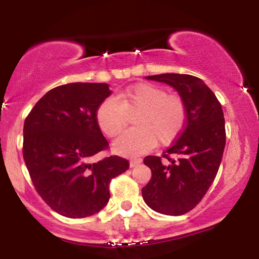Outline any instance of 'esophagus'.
Segmentation results:
<instances>
[{"label":"esophagus","instance_id":"1","mask_svg":"<svg viewBox=\"0 0 259 259\" xmlns=\"http://www.w3.org/2000/svg\"><path fill=\"white\" fill-rule=\"evenodd\" d=\"M141 163V159H132L130 160V168H135Z\"/></svg>","mask_w":259,"mask_h":259}]
</instances>
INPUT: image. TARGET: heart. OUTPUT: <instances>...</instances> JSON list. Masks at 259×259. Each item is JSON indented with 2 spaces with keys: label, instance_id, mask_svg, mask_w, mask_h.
Here are the masks:
<instances>
[{
  "label": "heart",
  "instance_id": "b5f03b06",
  "mask_svg": "<svg viewBox=\"0 0 259 259\" xmlns=\"http://www.w3.org/2000/svg\"><path fill=\"white\" fill-rule=\"evenodd\" d=\"M135 113V127L124 132L113 142V151L120 156H139L152 150L158 141L160 145H169L185 126L184 101L150 82H140L121 92L117 99L102 101L96 111V120L102 133L113 138L125 126L127 115Z\"/></svg>",
  "mask_w": 259,
  "mask_h": 259
}]
</instances>
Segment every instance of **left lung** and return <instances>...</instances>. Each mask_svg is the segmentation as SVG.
Instances as JSON below:
<instances>
[{
	"label": "left lung",
	"instance_id": "1",
	"mask_svg": "<svg viewBox=\"0 0 259 259\" xmlns=\"http://www.w3.org/2000/svg\"><path fill=\"white\" fill-rule=\"evenodd\" d=\"M146 79L178 91L185 103L186 121L173 146L163 152L165 162L157 156L145 157L152 178L142 187V197L162 214H185L200 203L218 173L227 139L224 113L213 91L197 76L167 73Z\"/></svg>",
	"mask_w": 259,
	"mask_h": 259
}]
</instances>
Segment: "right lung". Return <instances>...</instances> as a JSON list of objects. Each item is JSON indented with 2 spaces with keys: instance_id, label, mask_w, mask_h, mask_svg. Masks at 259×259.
I'll return each instance as SVG.
<instances>
[{
  "instance_id": "add662e5",
  "label": "right lung",
  "mask_w": 259,
  "mask_h": 259,
  "mask_svg": "<svg viewBox=\"0 0 259 259\" xmlns=\"http://www.w3.org/2000/svg\"><path fill=\"white\" fill-rule=\"evenodd\" d=\"M112 91L103 82L57 86L24 121L23 157L41 198L58 214L85 218L108 203L109 183L129 168L118 156L92 163L108 148L96 111Z\"/></svg>"
}]
</instances>
